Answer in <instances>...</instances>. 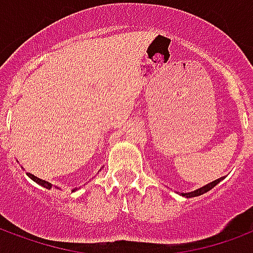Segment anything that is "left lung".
<instances>
[{
    "mask_svg": "<svg viewBox=\"0 0 253 253\" xmlns=\"http://www.w3.org/2000/svg\"><path fill=\"white\" fill-rule=\"evenodd\" d=\"M225 179V176L223 177H219V179H217V180L211 181V183H209V184H206V186L201 187V188H198V190L195 191H191V192H181L180 195L184 196V198H194V196H199V195H203L205 192H207V191H210L211 188H214V187L217 186L218 183L221 180H223Z\"/></svg>",
    "mask_w": 253,
    "mask_h": 253,
    "instance_id": "obj_1",
    "label": "left lung"
}]
</instances>
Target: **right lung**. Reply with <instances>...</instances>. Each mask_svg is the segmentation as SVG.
<instances>
[{
  "label": "right lung",
  "instance_id": "add662e5",
  "mask_svg": "<svg viewBox=\"0 0 253 253\" xmlns=\"http://www.w3.org/2000/svg\"><path fill=\"white\" fill-rule=\"evenodd\" d=\"M27 175H28V177H30V179H32V180L35 181V183H38L39 186L44 187V188H47V190H50V188L52 187L51 183H48V181H46V180H42V179L36 177V176H34L32 173H27ZM57 188H58V187H57ZM74 190H76V188H74ZM74 190H73V191H74Z\"/></svg>",
  "mask_w": 253,
  "mask_h": 253
}]
</instances>
